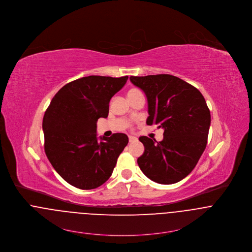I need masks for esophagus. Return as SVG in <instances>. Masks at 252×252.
I'll list each match as a JSON object with an SVG mask.
<instances>
[{"label": "esophagus", "mask_w": 252, "mask_h": 252, "mask_svg": "<svg viewBox=\"0 0 252 252\" xmlns=\"http://www.w3.org/2000/svg\"><path fill=\"white\" fill-rule=\"evenodd\" d=\"M137 138L136 137H133V136H129V141L130 142H133V141H136Z\"/></svg>", "instance_id": "34e87169"}]
</instances>
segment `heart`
<instances>
[{
	"label": "heart",
	"instance_id": "b5f03b06",
	"mask_svg": "<svg viewBox=\"0 0 252 252\" xmlns=\"http://www.w3.org/2000/svg\"><path fill=\"white\" fill-rule=\"evenodd\" d=\"M131 91H133V90H131Z\"/></svg>",
	"mask_w": 252,
	"mask_h": 252
}]
</instances>
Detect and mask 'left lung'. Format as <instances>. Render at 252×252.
<instances>
[{
    "mask_svg": "<svg viewBox=\"0 0 252 252\" xmlns=\"http://www.w3.org/2000/svg\"><path fill=\"white\" fill-rule=\"evenodd\" d=\"M130 81L146 95L147 125L163 129L161 141L138 138L144 145L138 166L156 183H177L192 171L206 148L211 124L206 101L196 88L172 75L131 76Z\"/></svg>",
    "mask_w": 252,
    "mask_h": 252,
    "instance_id": "8db88e82",
    "label": "left lung"
}]
</instances>
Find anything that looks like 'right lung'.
Wrapping results in <instances>:
<instances>
[{"label":"right lung","instance_id":"obj_1","mask_svg":"<svg viewBox=\"0 0 252 252\" xmlns=\"http://www.w3.org/2000/svg\"><path fill=\"white\" fill-rule=\"evenodd\" d=\"M128 76H89L63 87L53 97L43 117L44 150L55 170L67 183L92 189L112 175L128 137L116 133L97 138L96 122L108 117L110 100Z\"/></svg>","mask_w":252,"mask_h":252}]
</instances>
